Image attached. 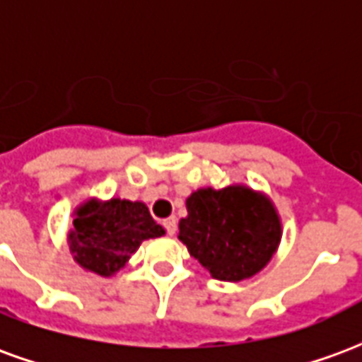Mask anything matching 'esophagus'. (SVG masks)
I'll return each mask as SVG.
<instances>
[{
    "label": "esophagus",
    "mask_w": 362,
    "mask_h": 362,
    "mask_svg": "<svg viewBox=\"0 0 362 362\" xmlns=\"http://www.w3.org/2000/svg\"><path fill=\"white\" fill-rule=\"evenodd\" d=\"M176 223H178V221H176V217H168V219H165V223H163L166 228V233H168L170 236L176 235Z\"/></svg>",
    "instance_id": "obj_1"
}]
</instances>
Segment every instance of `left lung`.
I'll list each match as a JSON object with an SVG mask.
<instances>
[{
    "mask_svg": "<svg viewBox=\"0 0 362 362\" xmlns=\"http://www.w3.org/2000/svg\"><path fill=\"white\" fill-rule=\"evenodd\" d=\"M178 238L213 279H250L272 262L283 225L272 197L246 184L205 186L186 199Z\"/></svg>",
    "mask_w": 362,
    "mask_h": 362,
    "instance_id": "1",
    "label": "left lung"
}]
</instances>
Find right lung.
<instances>
[{
  "mask_svg": "<svg viewBox=\"0 0 362 362\" xmlns=\"http://www.w3.org/2000/svg\"><path fill=\"white\" fill-rule=\"evenodd\" d=\"M165 235L143 202L89 197L75 207L67 248L74 262L98 277H112L126 266L139 244Z\"/></svg>",
  "mask_w": 362,
  "mask_h": 362,
  "instance_id": "obj_1",
  "label": "right lung"
}]
</instances>
